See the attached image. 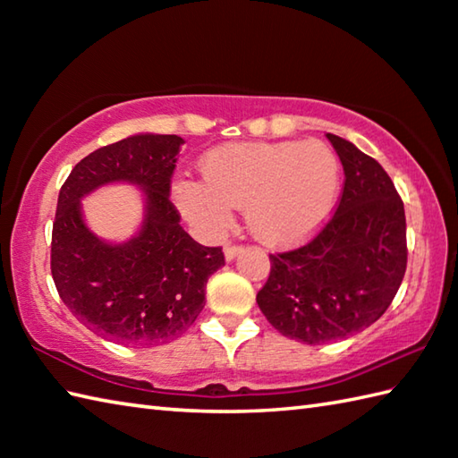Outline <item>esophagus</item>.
I'll use <instances>...</instances> for the list:
<instances>
[{
  "label": "esophagus",
  "mask_w": 458,
  "mask_h": 458,
  "mask_svg": "<svg viewBox=\"0 0 458 458\" xmlns=\"http://www.w3.org/2000/svg\"><path fill=\"white\" fill-rule=\"evenodd\" d=\"M242 251V246H236V244H226L224 246V258H226L228 261L234 259L238 254Z\"/></svg>",
  "instance_id": "1"
}]
</instances>
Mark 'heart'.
<instances>
[{
  "instance_id": "b5f03b06",
  "label": "heart",
  "mask_w": 458,
  "mask_h": 458,
  "mask_svg": "<svg viewBox=\"0 0 458 458\" xmlns=\"http://www.w3.org/2000/svg\"><path fill=\"white\" fill-rule=\"evenodd\" d=\"M207 182H174V200L199 230L220 234L244 208L251 234L267 246L310 238L335 210L340 165L318 140L228 143L204 155Z\"/></svg>"
}]
</instances>
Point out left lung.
Returning <instances> with one entry per match:
<instances>
[{
    "mask_svg": "<svg viewBox=\"0 0 458 458\" xmlns=\"http://www.w3.org/2000/svg\"><path fill=\"white\" fill-rule=\"evenodd\" d=\"M344 169L336 212L305 246L269 254L261 313L305 344L352 336L386 313L407 267L403 200L369 155L327 133Z\"/></svg>",
    "mask_w": 458,
    "mask_h": 458,
    "instance_id": "obj_1",
    "label": "left lung"
}]
</instances>
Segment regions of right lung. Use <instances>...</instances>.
Here are the masks:
<instances>
[{
	"instance_id": "1",
	"label": "right lung",
	"mask_w": 458,
	"mask_h": 458,
	"mask_svg": "<svg viewBox=\"0 0 458 458\" xmlns=\"http://www.w3.org/2000/svg\"><path fill=\"white\" fill-rule=\"evenodd\" d=\"M179 135L140 133L76 163L58 192L51 274L68 310L92 333L122 344H163L181 336L204 307V289L224 266L222 248L194 242L169 200L182 145ZM108 182L144 189L138 237L108 245L81 220L80 199Z\"/></svg>"
}]
</instances>
